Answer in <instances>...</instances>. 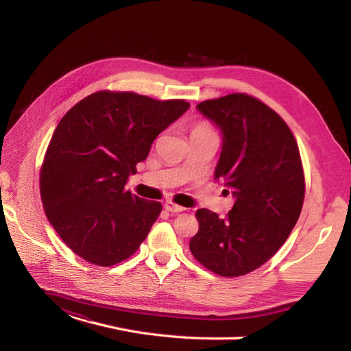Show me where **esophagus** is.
<instances>
[{"label":"esophagus","instance_id":"esophagus-1","mask_svg":"<svg viewBox=\"0 0 351 351\" xmlns=\"http://www.w3.org/2000/svg\"><path fill=\"white\" fill-rule=\"evenodd\" d=\"M164 208L168 210V212H173V214H178V212H183L186 208H183V206H180V205H177V204H174V202H165V205H164Z\"/></svg>","mask_w":351,"mask_h":351}]
</instances>
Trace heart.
Instances as JSON below:
<instances>
[{
    "label": "heart",
    "mask_w": 351,
    "mask_h": 351,
    "mask_svg": "<svg viewBox=\"0 0 351 351\" xmlns=\"http://www.w3.org/2000/svg\"><path fill=\"white\" fill-rule=\"evenodd\" d=\"M208 132H214L212 130V127L208 124V123H197V124H195L193 125V129H192V136L193 134H202V133H208Z\"/></svg>",
    "instance_id": "obj_1"
}]
</instances>
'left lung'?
Here are the masks:
<instances>
[{
    "mask_svg": "<svg viewBox=\"0 0 351 351\" xmlns=\"http://www.w3.org/2000/svg\"><path fill=\"white\" fill-rule=\"evenodd\" d=\"M197 108L224 133L215 178L231 189L236 204L224 218L197 209L199 230L189 247L210 272L241 277L278 252L300 217L306 184L299 146L281 117L247 93Z\"/></svg>",
    "mask_w": 351,
    "mask_h": 351,
    "instance_id": "obj_1",
    "label": "left lung"
}]
</instances>
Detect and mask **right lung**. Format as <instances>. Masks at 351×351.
<instances>
[{
    "instance_id": "1",
    "label": "right lung",
    "mask_w": 351,
    "mask_h": 351,
    "mask_svg": "<svg viewBox=\"0 0 351 351\" xmlns=\"http://www.w3.org/2000/svg\"><path fill=\"white\" fill-rule=\"evenodd\" d=\"M189 107L184 99L98 90L62 117L47 147L39 189L48 221L77 256L112 267L139 249L162 205L124 186L156 136Z\"/></svg>"
}]
</instances>
